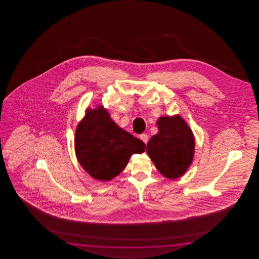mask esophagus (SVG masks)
<instances>
[{
	"label": "esophagus",
	"instance_id": "1",
	"mask_svg": "<svg viewBox=\"0 0 259 259\" xmlns=\"http://www.w3.org/2000/svg\"><path fill=\"white\" fill-rule=\"evenodd\" d=\"M140 139L143 141V143L146 144L147 142H148V135H147V134H145V133H144V134H142V135H140Z\"/></svg>",
	"mask_w": 259,
	"mask_h": 259
}]
</instances>
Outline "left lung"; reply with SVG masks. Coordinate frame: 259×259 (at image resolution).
I'll use <instances>...</instances> for the list:
<instances>
[{"label":"left lung","mask_w":259,"mask_h":259,"mask_svg":"<svg viewBox=\"0 0 259 259\" xmlns=\"http://www.w3.org/2000/svg\"><path fill=\"white\" fill-rule=\"evenodd\" d=\"M157 134L147 143L146 152L160 173L167 179L182 176L193 161L194 137L181 116H162Z\"/></svg>","instance_id":"8db88e82"}]
</instances>
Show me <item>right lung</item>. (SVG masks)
<instances>
[{
    "mask_svg": "<svg viewBox=\"0 0 259 259\" xmlns=\"http://www.w3.org/2000/svg\"><path fill=\"white\" fill-rule=\"evenodd\" d=\"M145 144L122 130L103 107L89 109L77 125L75 151L83 168L95 180L111 181L127 165L133 154H142Z\"/></svg>",
    "mask_w": 259,
    "mask_h": 259,
    "instance_id": "1",
    "label": "right lung"
}]
</instances>
